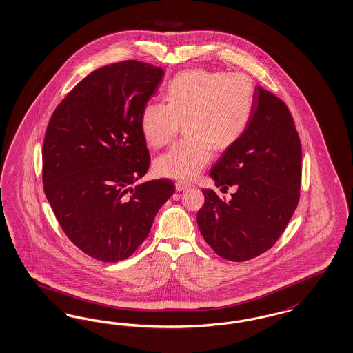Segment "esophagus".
Instances as JSON below:
<instances>
[{"label":"esophagus","instance_id":"34e87169","mask_svg":"<svg viewBox=\"0 0 353 353\" xmlns=\"http://www.w3.org/2000/svg\"><path fill=\"white\" fill-rule=\"evenodd\" d=\"M190 187H191V184H188V183H175V188H176V191H184V190H187V188H190Z\"/></svg>","mask_w":353,"mask_h":353}]
</instances>
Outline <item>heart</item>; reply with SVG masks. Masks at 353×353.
I'll list each match as a JSON object with an SVG mask.
<instances>
[{
	"label": "heart",
	"instance_id": "b5f03b06",
	"mask_svg": "<svg viewBox=\"0 0 353 353\" xmlns=\"http://www.w3.org/2000/svg\"><path fill=\"white\" fill-rule=\"evenodd\" d=\"M163 103H145L140 131L150 148L170 144L181 125L184 139L156 159L161 176L191 181L214 153L234 147L250 127L256 85L243 72L203 68L176 74L163 92Z\"/></svg>",
	"mask_w": 353,
	"mask_h": 353
}]
</instances>
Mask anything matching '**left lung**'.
<instances>
[{"label": "left lung", "instance_id": "left-lung-1", "mask_svg": "<svg viewBox=\"0 0 353 353\" xmlns=\"http://www.w3.org/2000/svg\"><path fill=\"white\" fill-rule=\"evenodd\" d=\"M209 175L222 191L234 185L238 191L228 203L203 190L197 225L205 241L228 261H248L270 250L300 200L301 143L287 105L257 87L250 127Z\"/></svg>", "mask_w": 353, "mask_h": 353}]
</instances>
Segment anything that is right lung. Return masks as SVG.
<instances>
[{
    "mask_svg": "<svg viewBox=\"0 0 353 353\" xmlns=\"http://www.w3.org/2000/svg\"><path fill=\"white\" fill-rule=\"evenodd\" d=\"M162 75V68L132 59L94 70L68 92L46 127V199L68 239L99 261L128 259L175 191L170 179L131 188L148 171L139 119Z\"/></svg>",
    "mask_w": 353,
    "mask_h": 353,
    "instance_id": "1",
    "label": "right lung"
}]
</instances>
